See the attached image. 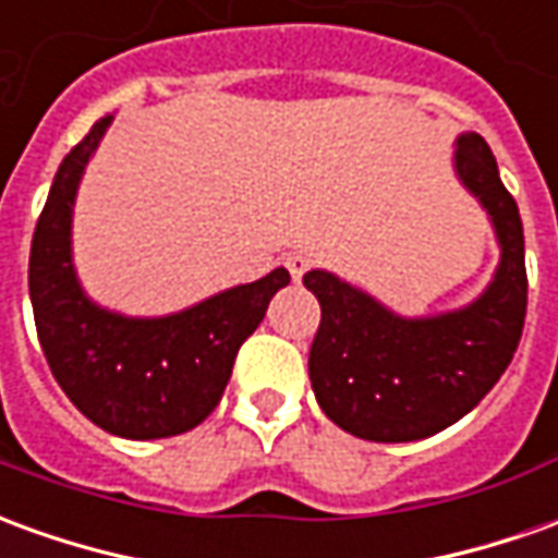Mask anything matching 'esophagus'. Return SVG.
<instances>
[{"label":"esophagus","mask_w":558,"mask_h":558,"mask_svg":"<svg viewBox=\"0 0 558 558\" xmlns=\"http://www.w3.org/2000/svg\"><path fill=\"white\" fill-rule=\"evenodd\" d=\"M314 266V259H311V253H290V256H287V268H290V275L295 280L302 278V275H305L307 268Z\"/></svg>","instance_id":"esophagus-1"}]
</instances>
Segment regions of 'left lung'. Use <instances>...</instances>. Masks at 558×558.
I'll return each mask as SVG.
<instances>
[{
    "label": "left lung",
    "mask_w": 558,
    "mask_h": 558,
    "mask_svg": "<svg viewBox=\"0 0 558 558\" xmlns=\"http://www.w3.org/2000/svg\"><path fill=\"white\" fill-rule=\"evenodd\" d=\"M453 169L489 214L501 251L474 302L401 317L332 271L314 268L302 278L319 302L307 356L317 404L335 426L365 441H420L453 426L496 387L523 335L529 280L520 208L477 132L456 138Z\"/></svg>",
    "instance_id": "1"
}]
</instances>
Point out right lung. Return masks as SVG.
<instances>
[{
  "instance_id": "right-lung-1",
  "label": "right lung",
  "mask_w": 558,
  "mask_h": 558,
  "mask_svg": "<svg viewBox=\"0 0 558 558\" xmlns=\"http://www.w3.org/2000/svg\"><path fill=\"white\" fill-rule=\"evenodd\" d=\"M114 117L77 142L53 178L29 251L35 329L62 392L96 426L154 441L196 428L217 408L239 347L266 317L287 268L166 317H126L96 305L72 259V211L84 169Z\"/></svg>"
}]
</instances>
